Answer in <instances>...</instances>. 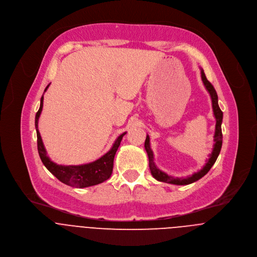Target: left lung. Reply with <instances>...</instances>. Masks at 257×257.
<instances>
[{"instance_id": "left-lung-1", "label": "left lung", "mask_w": 257, "mask_h": 257, "mask_svg": "<svg viewBox=\"0 0 257 257\" xmlns=\"http://www.w3.org/2000/svg\"><path fill=\"white\" fill-rule=\"evenodd\" d=\"M201 76H202V80L204 85L206 86L207 90L209 91L211 98H212V105H213V111H214V115L216 117V128H215V136H214V141H215V145H214V149L212 154L210 155V159L208 161V163L206 164V166L199 171L198 173H195L194 175H192L191 177H187L185 179H175L171 176H168L167 174L163 173L162 171H160L154 163V155L153 152L150 148V138L149 136H147L146 142H145V149L148 153L149 156V166H150V170L152 175L154 176L155 179H157L160 182H165V183H170V184H175V185H188L191 184L193 182H196L197 180L201 179L203 176H205L209 170L212 168V166L214 165V163L216 162L220 151H221V147H222V131H221V123H222V118H223V112L219 107L218 104V96H217V92L214 88V86L211 84L210 81H208V79L206 78V75L204 73L203 70H201Z\"/></svg>"}]
</instances>
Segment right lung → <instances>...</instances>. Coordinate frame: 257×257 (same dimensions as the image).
<instances>
[{
    "label": "right lung",
    "instance_id": "right-lung-1",
    "mask_svg": "<svg viewBox=\"0 0 257 257\" xmlns=\"http://www.w3.org/2000/svg\"><path fill=\"white\" fill-rule=\"evenodd\" d=\"M49 84L45 88V91L47 90ZM43 107V95L41 97V103L40 108L36 113L35 116V126L37 131V147H38V153L40 156V159L44 166L52 173L60 182L75 187V188H85L94 186L97 184H100L111 176L112 169H113V160L115 153L120 145V142L122 140V137L125 135H120L115 143L113 144V147L111 150L106 153L103 157L96 160L95 162H92L90 164L81 165V166H60L56 165L55 163L51 162L50 159L46 155V151L44 149L42 139L40 136V133L38 131V119L40 116V113L42 111Z\"/></svg>",
    "mask_w": 257,
    "mask_h": 257
}]
</instances>
